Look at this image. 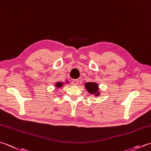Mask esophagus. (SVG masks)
Returning a JSON list of instances; mask_svg holds the SVG:
<instances>
[{
	"label": "esophagus",
	"mask_w": 151,
	"mask_h": 151,
	"mask_svg": "<svg viewBox=\"0 0 151 151\" xmlns=\"http://www.w3.org/2000/svg\"><path fill=\"white\" fill-rule=\"evenodd\" d=\"M79 82V81L77 79H75V80H73L72 81V84L73 85H78Z\"/></svg>",
	"instance_id": "34e87169"
}]
</instances>
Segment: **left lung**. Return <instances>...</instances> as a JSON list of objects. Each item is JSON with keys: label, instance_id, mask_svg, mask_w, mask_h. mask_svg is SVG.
<instances>
[{"label": "left lung", "instance_id": "left-lung-1", "mask_svg": "<svg viewBox=\"0 0 151 151\" xmlns=\"http://www.w3.org/2000/svg\"><path fill=\"white\" fill-rule=\"evenodd\" d=\"M85 88L90 94L99 96L100 92L99 91V86L95 82H87L85 84Z\"/></svg>", "mask_w": 151, "mask_h": 151}]
</instances>
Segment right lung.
Instances as JSON below:
<instances>
[{
  "label": "right lung",
  "instance_id": "add662e5",
  "mask_svg": "<svg viewBox=\"0 0 151 151\" xmlns=\"http://www.w3.org/2000/svg\"><path fill=\"white\" fill-rule=\"evenodd\" d=\"M66 83H67V84H69V82L68 81H66ZM64 84V83L63 82H58L56 84V85H55V86L57 88H62V86Z\"/></svg>",
  "mask_w": 151,
  "mask_h": 151
}]
</instances>
